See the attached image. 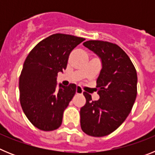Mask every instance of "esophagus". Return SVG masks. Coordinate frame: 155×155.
Masks as SVG:
<instances>
[{
  "mask_svg": "<svg viewBox=\"0 0 155 155\" xmlns=\"http://www.w3.org/2000/svg\"><path fill=\"white\" fill-rule=\"evenodd\" d=\"M83 89H82L81 87L80 86H78L76 88V94H83Z\"/></svg>",
  "mask_w": 155,
  "mask_h": 155,
  "instance_id": "1",
  "label": "esophagus"
}]
</instances>
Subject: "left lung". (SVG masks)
I'll return each instance as SVG.
<instances>
[{
	"label": "left lung",
	"mask_w": 155,
	"mask_h": 155,
	"mask_svg": "<svg viewBox=\"0 0 155 155\" xmlns=\"http://www.w3.org/2000/svg\"><path fill=\"white\" fill-rule=\"evenodd\" d=\"M102 61L97 79L100 98L92 101L84 91L85 105L80 110L81 127L86 134L104 137L115 131L130 113L137 94V75L132 61L118 45L100 40L83 43Z\"/></svg>",
	"instance_id": "left-lung-1"
}]
</instances>
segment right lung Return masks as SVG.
Instances as JSON below:
<instances>
[{
  "label": "right lung",
  "mask_w": 155,
  "mask_h": 155,
  "mask_svg": "<svg viewBox=\"0 0 155 155\" xmlns=\"http://www.w3.org/2000/svg\"><path fill=\"white\" fill-rule=\"evenodd\" d=\"M85 39L57 33L39 42L28 53L19 78L20 103L28 120L41 130H57L76 92V84H59L72 50Z\"/></svg>",
  "instance_id": "add662e5"
}]
</instances>
